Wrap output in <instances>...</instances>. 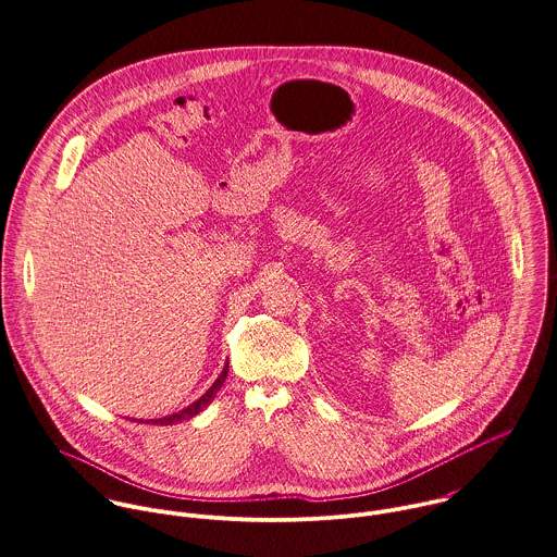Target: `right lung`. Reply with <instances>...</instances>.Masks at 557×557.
Segmentation results:
<instances>
[{
  "mask_svg": "<svg viewBox=\"0 0 557 557\" xmlns=\"http://www.w3.org/2000/svg\"><path fill=\"white\" fill-rule=\"evenodd\" d=\"M227 369H230V362H225V367H223L221 375L214 380V384H212L197 401H193L190 406L182 408L180 412L166 414V417H162V419H149V421H145V423H149V425H175V423H182V421H188V419L197 417L201 410H206V408L212 404V399H214L216 393L221 391V386H223V382H225V377H227ZM138 423H143V421H138Z\"/></svg>",
  "mask_w": 557,
  "mask_h": 557,
  "instance_id": "right-lung-1",
  "label": "right lung"
}]
</instances>
